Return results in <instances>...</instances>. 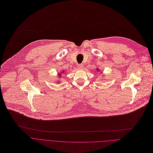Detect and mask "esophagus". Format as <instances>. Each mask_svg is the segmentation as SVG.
<instances>
[{"label": "esophagus", "instance_id": "obj_1", "mask_svg": "<svg viewBox=\"0 0 153 153\" xmlns=\"http://www.w3.org/2000/svg\"><path fill=\"white\" fill-rule=\"evenodd\" d=\"M78 69H81L83 68V65L82 64H79V65H78Z\"/></svg>", "mask_w": 153, "mask_h": 153}]
</instances>
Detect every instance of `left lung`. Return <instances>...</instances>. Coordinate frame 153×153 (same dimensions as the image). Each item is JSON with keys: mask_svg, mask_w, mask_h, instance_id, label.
I'll use <instances>...</instances> for the list:
<instances>
[{"mask_svg": "<svg viewBox=\"0 0 153 153\" xmlns=\"http://www.w3.org/2000/svg\"><path fill=\"white\" fill-rule=\"evenodd\" d=\"M97 70H98V69H97Z\"/></svg>", "mask_w": 153, "mask_h": 153, "instance_id": "1", "label": "left lung"}]
</instances>
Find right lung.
<instances>
[{
	"label": "right lung",
	"instance_id": "1",
	"mask_svg": "<svg viewBox=\"0 0 153 153\" xmlns=\"http://www.w3.org/2000/svg\"><path fill=\"white\" fill-rule=\"evenodd\" d=\"M63 72H62V73H63ZM59 75H61V74H59Z\"/></svg>",
	"mask_w": 153,
	"mask_h": 153
}]
</instances>
